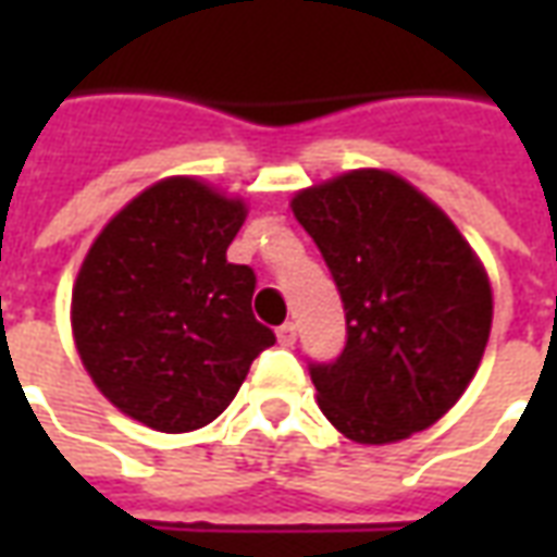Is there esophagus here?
I'll return each instance as SVG.
<instances>
[{
	"instance_id": "1",
	"label": "esophagus",
	"mask_w": 557,
	"mask_h": 557,
	"mask_svg": "<svg viewBox=\"0 0 557 557\" xmlns=\"http://www.w3.org/2000/svg\"><path fill=\"white\" fill-rule=\"evenodd\" d=\"M277 339H280V346H295V339H298V327L292 325V322L280 325L277 327Z\"/></svg>"
}]
</instances>
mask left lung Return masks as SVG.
<instances>
[{
    "label": "left lung",
    "instance_id": "left-lung-1",
    "mask_svg": "<svg viewBox=\"0 0 557 557\" xmlns=\"http://www.w3.org/2000/svg\"><path fill=\"white\" fill-rule=\"evenodd\" d=\"M292 211L346 310L337 361L310 363L325 418L358 444L432 426L466 394L492 327L490 277L442 208L406 178L351 170Z\"/></svg>",
    "mask_w": 557,
    "mask_h": 557
}]
</instances>
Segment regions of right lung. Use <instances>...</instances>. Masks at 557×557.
<instances>
[{
  "mask_svg": "<svg viewBox=\"0 0 557 557\" xmlns=\"http://www.w3.org/2000/svg\"><path fill=\"white\" fill-rule=\"evenodd\" d=\"M244 218L242 199L175 175L131 199L89 247L71 295L74 343L127 418L199 430L274 346L250 310L253 268L226 262Z\"/></svg>",
  "mask_w": 557,
  "mask_h": 557,
  "instance_id": "add662e5",
  "label": "right lung"
}]
</instances>
